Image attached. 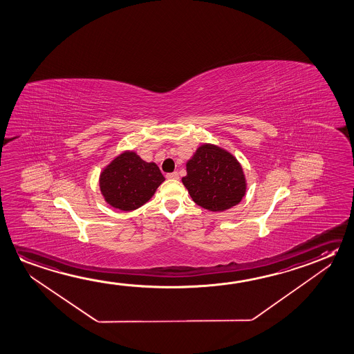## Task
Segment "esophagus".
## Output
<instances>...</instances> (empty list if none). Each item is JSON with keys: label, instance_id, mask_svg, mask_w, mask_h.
Returning a JSON list of instances; mask_svg holds the SVG:
<instances>
[{"label": "esophagus", "instance_id": "34e87169", "mask_svg": "<svg viewBox=\"0 0 354 354\" xmlns=\"http://www.w3.org/2000/svg\"><path fill=\"white\" fill-rule=\"evenodd\" d=\"M166 177L169 178V180H178L180 178V176H178V174L177 172H172V174H166Z\"/></svg>", "mask_w": 354, "mask_h": 354}]
</instances>
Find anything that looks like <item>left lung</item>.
I'll return each mask as SVG.
<instances>
[{"label":"left lung","instance_id":"8db88e82","mask_svg":"<svg viewBox=\"0 0 354 354\" xmlns=\"http://www.w3.org/2000/svg\"><path fill=\"white\" fill-rule=\"evenodd\" d=\"M182 178L193 202L209 212H224L241 202L247 180L241 163L231 152L202 144L187 163Z\"/></svg>","mask_w":354,"mask_h":354}]
</instances>
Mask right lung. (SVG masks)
Masks as SVG:
<instances>
[{"label":"right lung","mask_w":354,"mask_h":354,"mask_svg":"<svg viewBox=\"0 0 354 354\" xmlns=\"http://www.w3.org/2000/svg\"><path fill=\"white\" fill-rule=\"evenodd\" d=\"M165 180L155 162H146L133 151L124 150L100 174V191L112 208L131 212L151 199Z\"/></svg>","instance_id":"right-lung-1"}]
</instances>
